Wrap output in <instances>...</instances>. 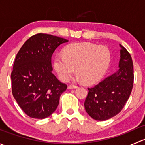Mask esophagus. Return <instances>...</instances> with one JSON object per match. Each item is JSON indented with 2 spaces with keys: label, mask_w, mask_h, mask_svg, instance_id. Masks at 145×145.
Listing matches in <instances>:
<instances>
[{
  "label": "esophagus",
  "mask_w": 145,
  "mask_h": 145,
  "mask_svg": "<svg viewBox=\"0 0 145 145\" xmlns=\"http://www.w3.org/2000/svg\"><path fill=\"white\" fill-rule=\"evenodd\" d=\"M67 88L69 89V90H71V89H76L77 88V86H75V85H69V86H68Z\"/></svg>",
  "instance_id": "obj_1"
}]
</instances>
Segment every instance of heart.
<instances>
[{"mask_svg":"<svg viewBox=\"0 0 145 145\" xmlns=\"http://www.w3.org/2000/svg\"><path fill=\"white\" fill-rule=\"evenodd\" d=\"M111 62V53L105 46L91 43L71 44L57 55L53 67L62 81H67L74 74L85 84L98 82L106 74Z\"/></svg>","mask_w":145,"mask_h":145,"instance_id":"obj_1","label":"heart"}]
</instances>
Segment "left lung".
I'll use <instances>...</instances> for the list:
<instances>
[{"label":"left lung","mask_w":145,"mask_h":145,"mask_svg":"<svg viewBox=\"0 0 145 145\" xmlns=\"http://www.w3.org/2000/svg\"><path fill=\"white\" fill-rule=\"evenodd\" d=\"M118 70L93 88H88L84 102L89 116L97 121H106L117 115L128 100L133 85V64L131 55L119 45Z\"/></svg>","instance_id":"left-lung-1"}]
</instances>
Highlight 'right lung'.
Masks as SVG:
<instances>
[{
    "instance_id": "1",
    "label": "right lung",
    "mask_w": 145,
    "mask_h": 145,
    "mask_svg": "<svg viewBox=\"0 0 145 145\" xmlns=\"http://www.w3.org/2000/svg\"><path fill=\"white\" fill-rule=\"evenodd\" d=\"M68 40L45 33L29 38L17 54L11 74L12 92L19 106L28 116L43 119L57 107L67 89L52 74L54 51Z\"/></svg>"
}]
</instances>
